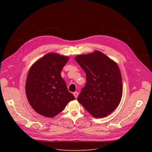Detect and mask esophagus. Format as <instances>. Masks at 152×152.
I'll return each instance as SVG.
<instances>
[{"label":"esophagus","instance_id":"esophagus-1","mask_svg":"<svg viewBox=\"0 0 152 152\" xmlns=\"http://www.w3.org/2000/svg\"><path fill=\"white\" fill-rule=\"evenodd\" d=\"M73 95H74V96H75V98H77V96H78V95H79V93H78V92L75 91V92L73 93Z\"/></svg>","mask_w":152,"mask_h":152}]
</instances>
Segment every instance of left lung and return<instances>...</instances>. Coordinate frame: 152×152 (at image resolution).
I'll list each match as a JSON object with an SVG mask.
<instances>
[{"label": "left lung", "mask_w": 152, "mask_h": 152, "mask_svg": "<svg viewBox=\"0 0 152 152\" xmlns=\"http://www.w3.org/2000/svg\"><path fill=\"white\" fill-rule=\"evenodd\" d=\"M75 60L85 72L86 79L78 102L96 118L110 115L118 106L123 93L117 64L99 51L78 55Z\"/></svg>", "instance_id": "1"}]
</instances>
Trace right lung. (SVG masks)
I'll return each instance as SVG.
<instances>
[{"label": "right lung", "instance_id": "1", "mask_svg": "<svg viewBox=\"0 0 152 152\" xmlns=\"http://www.w3.org/2000/svg\"><path fill=\"white\" fill-rule=\"evenodd\" d=\"M68 60L67 56L51 53L31 67L26 82V94L29 104L38 114L53 117L75 99L61 75Z\"/></svg>", "mask_w": 152, "mask_h": 152}]
</instances>
